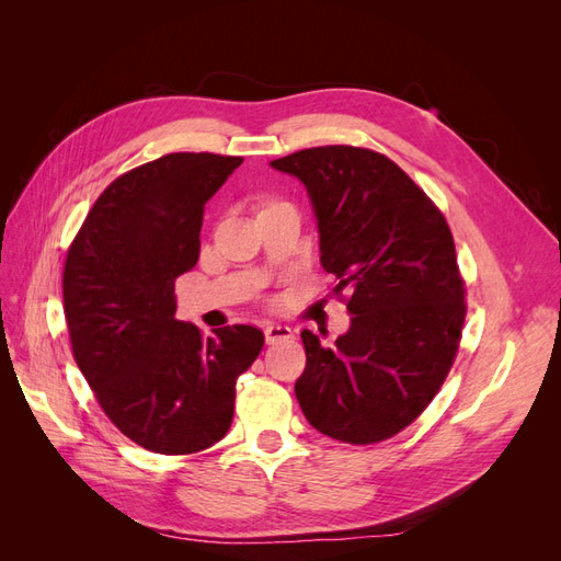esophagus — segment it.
Segmentation results:
<instances>
[{
    "label": "esophagus",
    "instance_id": "34e87169",
    "mask_svg": "<svg viewBox=\"0 0 561 561\" xmlns=\"http://www.w3.org/2000/svg\"><path fill=\"white\" fill-rule=\"evenodd\" d=\"M264 339H266V344L287 342V339H293V330L287 325H276V322H271V325L264 328Z\"/></svg>",
    "mask_w": 561,
    "mask_h": 561
}]
</instances>
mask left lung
<instances>
[{
	"label": "left lung",
	"instance_id": "left-lung-1",
	"mask_svg": "<svg viewBox=\"0 0 561 561\" xmlns=\"http://www.w3.org/2000/svg\"><path fill=\"white\" fill-rule=\"evenodd\" d=\"M271 168L307 186L320 264L348 293L351 328L332 346L301 332V412L342 443H381L426 410L461 342L466 290L447 219L371 149H301Z\"/></svg>",
	"mask_w": 561,
	"mask_h": 561
}]
</instances>
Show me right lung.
<instances>
[{
  "mask_svg": "<svg viewBox=\"0 0 561 561\" xmlns=\"http://www.w3.org/2000/svg\"><path fill=\"white\" fill-rule=\"evenodd\" d=\"M241 157L178 151L116 178L67 252L65 318L75 360L114 426L157 454L222 439L236 379L264 334L227 325L203 336L175 318V278L198 262L203 208Z\"/></svg>",
  "mask_w": 561,
  "mask_h": 561,
  "instance_id": "add662e5",
  "label": "right lung"
}]
</instances>
